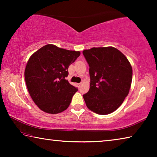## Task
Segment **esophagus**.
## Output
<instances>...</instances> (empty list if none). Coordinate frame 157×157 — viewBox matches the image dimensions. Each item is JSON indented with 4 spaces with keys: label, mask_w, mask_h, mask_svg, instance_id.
Instances as JSON below:
<instances>
[{
    "label": "esophagus",
    "mask_w": 157,
    "mask_h": 157,
    "mask_svg": "<svg viewBox=\"0 0 157 157\" xmlns=\"http://www.w3.org/2000/svg\"><path fill=\"white\" fill-rule=\"evenodd\" d=\"M78 86L79 87H79H80L81 86V83H79V84H78Z\"/></svg>",
    "instance_id": "34e87169"
}]
</instances>
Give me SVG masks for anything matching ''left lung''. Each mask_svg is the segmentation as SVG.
I'll use <instances>...</instances> for the list:
<instances>
[{
	"instance_id": "8db88e82",
	"label": "left lung",
	"mask_w": 157,
	"mask_h": 157,
	"mask_svg": "<svg viewBox=\"0 0 157 157\" xmlns=\"http://www.w3.org/2000/svg\"><path fill=\"white\" fill-rule=\"evenodd\" d=\"M89 66L91 82L83 95L89 109L100 115L115 111L127 96L132 80V68L120 50L112 46L83 50Z\"/></svg>"
}]
</instances>
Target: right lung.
<instances>
[{
	"label": "right lung",
	"mask_w": 157,
	"mask_h": 157,
	"mask_svg": "<svg viewBox=\"0 0 157 157\" xmlns=\"http://www.w3.org/2000/svg\"><path fill=\"white\" fill-rule=\"evenodd\" d=\"M80 52L48 44L34 52L25 69L26 86L32 99L41 110L57 114L67 109L78 91L65 78L68 68Z\"/></svg>",
	"instance_id": "right-lung-1"
}]
</instances>
